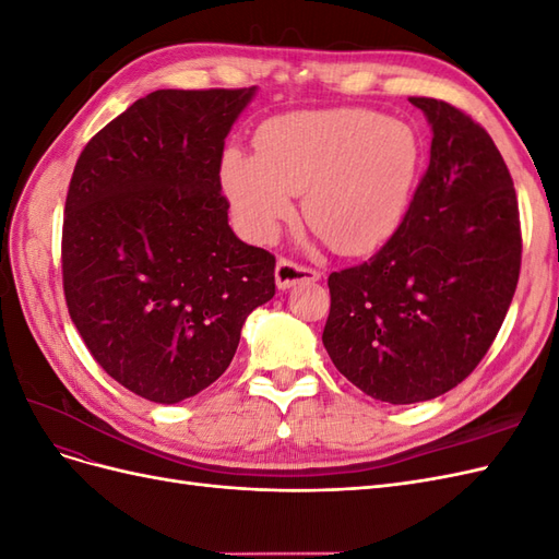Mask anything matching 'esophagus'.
Wrapping results in <instances>:
<instances>
[{
	"label": "esophagus",
	"instance_id": "obj_1",
	"mask_svg": "<svg viewBox=\"0 0 559 559\" xmlns=\"http://www.w3.org/2000/svg\"><path fill=\"white\" fill-rule=\"evenodd\" d=\"M317 280H321L319 270L298 265L289 259H280L277 265H275V284H277V289H282V292L292 289V286H296V284L317 282Z\"/></svg>",
	"mask_w": 559,
	"mask_h": 559
}]
</instances>
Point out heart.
<instances>
[{
    "label": "heart",
    "instance_id": "1",
    "mask_svg": "<svg viewBox=\"0 0 559 559\" xmlns=\"http://www.w3.org/2000/svg\"><path fill=\"white\" fill-rule=\"evenodd\" d=\"M421 142L413 126L359 107L292 111L253 134V154L228 148L222 189L240 226L273 242L296 216L345 257L394 238L419 181Z\"/></svg>",
    "mask_w": 559,
    "mask_h": 559
}]
</instances>
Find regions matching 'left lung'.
I'll use <instances>...</instances> for the list:
<instances>
[{
  "label": "left lung",
  "instance_id": "left-lung-1",
  "mask_svg": "<svg viewBox=\"0 0 559 559\" xmlns=\"http://www.w3.org/2000/svg\"><path fill=\"white\" fill-rule=\"evenodd\" d=\"M431 156L405 222L373 259L329 275L324 347L364 394L394 405L450 392L480 364L520 277V212L492 138L443 99L411 97Z\"/></svg>",
  "mask_w": 559,
  "mask_h": 559
}]
</instances>
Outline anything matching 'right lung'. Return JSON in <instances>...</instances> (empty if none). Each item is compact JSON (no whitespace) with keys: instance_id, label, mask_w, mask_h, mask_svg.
<instances>
[{"instance_id":"add662e5","label":"right lung","mask_w":559,"mask_h":559,"mask_svg":"<svg viewBox=\"0 0 559 559\" xmlns=\"http://www.w3.org/2000/svg\"><path fill=\"white\" fill-rule=\"evenodd\" d=\"M257 88L156 91L81 151L62 284L93 359L132 394L179 403L224 376L275 257L228 226L222 156Z\"/></svg>"}]
</instances>
